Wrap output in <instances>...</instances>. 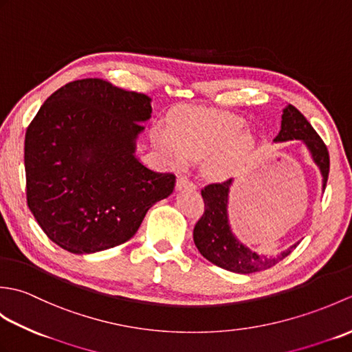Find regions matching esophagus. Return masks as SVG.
I'll list each match as a JSON object with an SVG mask.
<instances>
[{"mask_svg":"<svg viewBox=\"0 0 352 352\" xmlns=\"http://www.w3.org/2000/svg\"><path fill=\"white\" fill-rule=\"evenodd\" d=\"M175 189L177 190H183V189H189V190H195L197 186L195 183H192L190 180H188V178L184 177H180L177 180V184H175Z\"/></svg>","mask_w":352,"mask_h":352,"instance_id":"obj_1","label":"esophagus"}]
</instances>
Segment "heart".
<instances>
[{
  "label": "heart",
  "instance_id": "b5f03b06",
  "mask_svg": "<svg viewBox=\"0 0 352 352\" xmlns=\"http://www.w3.org/2000/svg\"><path fill=\"white\" fill-rule=\"evenodd\" d=\"M245 126L242 116L228 111L186 109L174 118L170 131L154 133V142L177 166L207 157L206 174L221 182L233 177L256 148V139Z\"/></svg>",
  "mask_w": 352,
  "mask_h": 352
}]
</instances>
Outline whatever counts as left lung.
I'll list each match as a JSON object with an SVG mask.
<instances>
[{"instance_id":"left-lung-1","label":"left lung","mask_w":352,"mask_h":352,"mask_svg":"<svg viewBox=\"0 0 352 352\" xmlns=\"http://www.w3.org/2000/svg\"><path fill=\"white\" fill-rule=\"evenodd\" d=\"M289 140H301L307 146L311 160L315 162L322 175V189H325L328 172H330L328 149L307 119L292 104L283 110L281 130L274 142ZM233 183V178H230L223 183L208 184L201 190L204 199V213L193 228V242L201 256L227 271L236 274L265 271L286 258L300 242L276 256H263L239 241L228 221V199Z\"/></svg>"}]
</instances>
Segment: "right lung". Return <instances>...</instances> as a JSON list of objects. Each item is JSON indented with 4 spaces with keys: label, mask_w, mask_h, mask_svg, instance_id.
<instances>
[{
    "label": "right lung",
    "mask_w": 352,
    "mask_h": 352,
    "mask_svg": "<svg viewBox=\"0 0 352 352\" xmlns=\"http://www.w3.org/2000/svg\"><path fill=\"white\" fill-rule=\"evenodd\" d=\"M151 113L149 96L101 78L71 81L42 104L25 133L27 204L60 248L92 254L130 241L174 190V174L136 157Z\"/></svg>",
    "instance_id": "add662e5"
}]
</instances>
